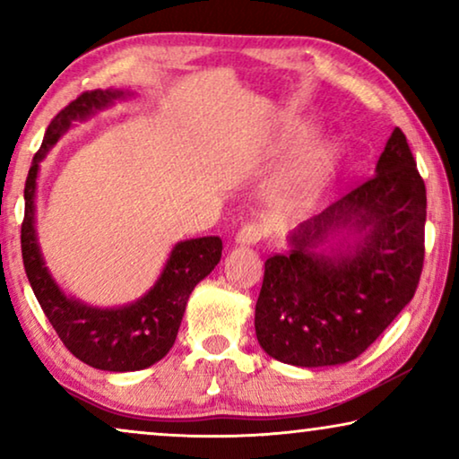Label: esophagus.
Wrapping results in <instances>:
<instances>
[{
  "label": "esophagus",
  "mask_w": 459,
  "mask_h": 459,
  "mask_svg": "<svg viewBox=\"0 0 459 459\" xmlns=\"http://www.w3.org/2000/svg\"><path fill=\"white\" fill-rule=\"evenodd\" d=\"M263 236H265V228H263L261 223L253 221V223L242 225L240 231H238V236H236V242L238 244H256Z\"/></svg>",
  "instance_id": "34e87169"
}]
</instances>
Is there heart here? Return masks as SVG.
Listing matches in <instances>:
<instances>
[{
	"label": "heart",
	"instance_id": "b5f03b06",
	"mask_svg": "<svg viewBox=\"0 0 459 459\" xmlns=\"http://www.w3.org/2000/svg\"><path fill=\"white\" fill-rule=\"evenodd\" d=\"M336 159V148L328 142L309 148L288 178L281 184V194L290 200H311L322 190L325 178L332 171Z\"/></svg>",
	"mask_w": 459,
	"mask_h": 459
}]
</instances>
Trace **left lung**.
Here are the masks:
<instances>
[{"mask_svg": "<svg viewBox=\"0 0 459 459\" xmlns=\"http://www.w3.org/2000/svg\"><path fill=\"white\" fill-rule=\"evenodd\" d=\"M424 223V179L394 127L376 175L292 231L288 253L265 261L255 307L263 351L300 368L359 357L416 294ZM342 230L354 240L330 254L316 250Z\"/></svg>", "mask_w": 459, "mask_h": 459, "instance_id": "8db88e82", "label": "left lung"}]
</instances>
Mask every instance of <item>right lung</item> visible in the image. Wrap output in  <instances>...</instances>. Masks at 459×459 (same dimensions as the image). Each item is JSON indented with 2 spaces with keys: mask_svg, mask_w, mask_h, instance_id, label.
<instances>
[{
  "mask_svg": "<svg viewBox=\"0 0 459 459\" xmlns=\"http://www.w3.org/2000/svg\"><path fill=\"white\" fill-rule=\"evenodd\" d=\"M121 90L81 93L48 125L41 148L33 156L24 184V221L21 228L22 263L43 313L65 347L87 366L106 372H135L160 361L173 347L194 286L221 259V238L204 236L175 244L156 284L135 303L98 309L66 297L43 263L35 234V190L39 162L74 121H83L118 98Z\"/></svg>",
  "mask_w": 459,
  "mask_h": 459,
  "instance_id": "obj_1",
  "label": "right lung"
}]
</instances>
